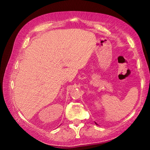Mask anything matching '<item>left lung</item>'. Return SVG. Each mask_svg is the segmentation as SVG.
<instances>
[{
  "instance_id": "obj_1",
  "label": "left lung",
  "mask_w": 150,
  "mask_h": 150,
  "mask_svg": "<svg viewBox=\"0 0 150 150\" xmlns=\"http://www.w3.org/2000/svg\"><path fill=\"white\" fill-rule=\"evenodd\" d=\"M95 124H96V122H95Z\"/></svg>"
}]
</instances>
